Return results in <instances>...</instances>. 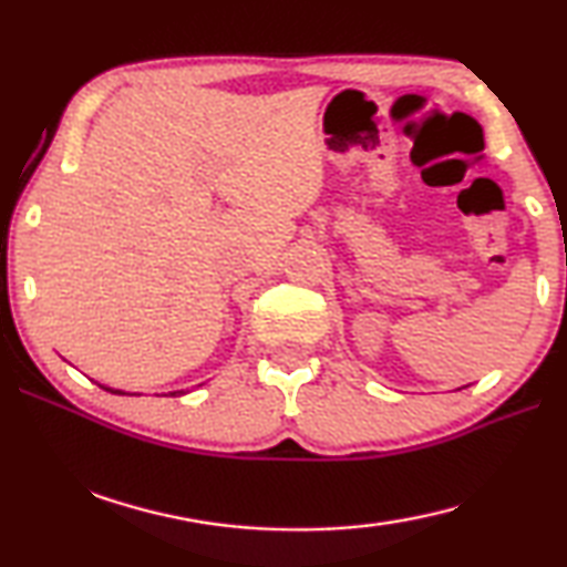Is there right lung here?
Returning <instances> with one entry per match:
<instances>
[{
  "label": "right lung",
  "mask_w": 567,
  "mask_h": 567,
  "mask_svg": "<svg viewBox=\"0 0 567 567\" xmlns=\"http://www.w3.org/2000/svg\"><path fill=\"white\" fill-rule=\"evenodd\" d=\"M102 390H110V388H104V385H100ZM110 392H114V395H124V392L122 390H110ZM169 395H182V390L179 392H169Z\"/></svg>",
  "instance_id": "add662e5"
}]
</instances>
